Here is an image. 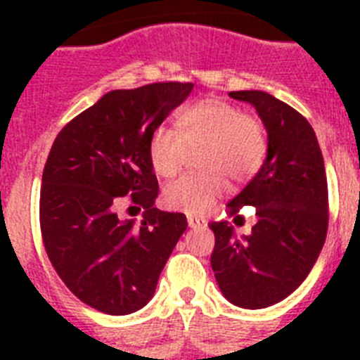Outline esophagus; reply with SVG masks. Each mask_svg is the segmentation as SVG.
Listing matches in <instances>:
<instances>
[{"instance_id": "34e87169", "label": "esophagus", "mask_w": 360, "mask_h": 360, "mask_svg": "<svg viewBox=\"0 0 360 360\" xmlns=\"http://www.w3.org/2000/svg\"><path fill=\"white\" fill-rule=\"evenodd\" d=\"M186 222H188L191 228H205L207 226V220L203 219V217H196V214H188Z\"/></svg>"}]
</instances>
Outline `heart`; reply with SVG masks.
<instances>
[{
  "label": "heart",
  "instance_id": "heart-1",
  "mask_svg": "<svg viewBox=\"0 0 360 360\" xmlns=\"http://www.w3.org/2000/svg\"><path fill=\"white\" fill-rule=\"evenodd\" d=\"M200 148L198 168L202 174L169 183L162 192L166 207L188 214L207 213L228 191L226 177L243 183L259 172L267 136L259 120L226 101L205 98L181 110L177 130L158 127L147 141L149 162L160 177L179 174L188 155Z\"/></svg>",
  "mask_w": 360,
  "mask_h": 360
}]
</instances>
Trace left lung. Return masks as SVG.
Here are the masks:
<instances>
[{"label":"left lung","instance_id":"8db88e82","mask_svg":"<svg viewBox=\"0 0 360 360\" xmlns=\"http://www.w3.org/2000/svg\"><path fill=\"white\" fill-rule=\"evenodd\" d=\"M250 103L267 129V158L256 177L228 203V213L256 209L250 236L211 222V267L222 295L236 307L265 308L293 293L323 248L329 192L316 132L290 104L265 91H231Z\"/></svg>","mask_w":360,"mask_h":360}]
</instances>
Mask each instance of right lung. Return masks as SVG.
Masks as SVG:
<instances>
[{
    "instance_id": "add662e5",
    "label": "right lung",
    "mask_w": 360,
    "mask_h": 360,
    "mask_svg": "<svg viewBox=\"0 0 360 360\" xmlns=\"http://www.w3.org/2000/svg\"><path fill=\"white\" fill-rule=\"evenodd\" d=\"M192 87L158 82L110 91L53 140L42 172V243L65 285L98 312L146 307L188 226L183 213L153 207L158 181L147 141ZM123 201L146 209L140 225L117 214Z\"/></svg>"
}]
</instances>
